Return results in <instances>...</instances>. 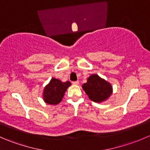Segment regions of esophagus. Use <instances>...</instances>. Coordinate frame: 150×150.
Returning <instances> with one entry per match:
<instances>
[{
	"mask_svg": "<svg viewBox=\"0 0 150 150\" xmlns=\"http://www.w3.org/2000/svg\"><path fill=\"white\" fill-rule=\"evenodd\" d=\"M72 84H73V85H78V84H79V81H73V82H72Z\"/></svg>",
	"mask_w": 150,
	"mask_h": 150,
	"instance_id": "obj_1",
	"label": "esophagus"
}]
</instances>
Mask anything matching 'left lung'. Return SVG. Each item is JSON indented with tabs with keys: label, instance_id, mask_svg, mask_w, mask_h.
<instances>
[{
	"label": "left lung",
	"instance_id": "8db88e82",
	"mask_svg": "<svg viewBox=\"0 0 150 150\" xmlns=\"http://www.w3.org/2000/svg\"><path fill=\"white\" fill-rule=\"evenodd\" d=\"M82 88L89 99L94 102H102L107 100L112 93L111 84L96 74L91 75Z\"/></svg>",
	"mask_w": 150,
	"mask_h": 150
}]
</instances>
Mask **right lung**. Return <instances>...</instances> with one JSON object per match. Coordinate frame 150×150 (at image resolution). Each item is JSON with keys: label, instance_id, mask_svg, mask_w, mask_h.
Here are the masks:
<instances>
[{"label": "right lung", "instance_id": "add662e5", "mask_svg": "<svg viewBox=\"0 0 150 150\" xmlns=\"http://www.w3.org/2000/svg\"><path fill=\"white\" fill-rule=\"evenodd\" d=\"M69 86H71V83L69 81L67 82H62L59 79L53 78L50 81L43 92V100L46 103L48 104H59L62 99L66 90Z\"/></svg>", "mask_w": 150, "mask_h": 150}]
</instances>
